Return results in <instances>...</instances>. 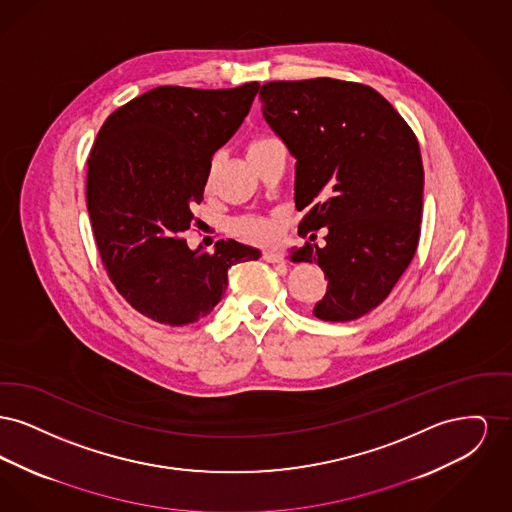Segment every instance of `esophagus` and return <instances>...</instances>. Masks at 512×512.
Instances as JSON below:
<instances>
[{
  "instance_id": "esophagus-1",
  "label": "esophagus",
  "mask_w": 512,
  "mask_h": 512,
  "mask_svg": "<svg viewBox=\"0 0 512 512\" xmlns=\"http://www.w3.org/2000/svg\"><path fill=\"white\" fill-rule=\"evenodd\" d=\"M263 259L272 265H280V263H284V253L278 249H267V251H263Z\"/></svg>"
}]
</instances>
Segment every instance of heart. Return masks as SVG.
I'll return each instance as SVG.
<instances>
[{"label": "heart", "instance_id": "heart-1", "mask_svg": "<svg viewBox=\"0 0 512 512\" xmlns=\"http://www.w3.org/2000/svg\"><path fill=\"white\" fill-rule=\"evenodd\" d=\"M272 138H257L249 144V151H253L255 147L263 146L270 142ZM234 230L249 242H257V244H268L276 238V224L274 220L265 219V217H247V219L238 220L234 224Z\"/></svg>", "mask_w": 512, "mask_h": 512}]
</instances>
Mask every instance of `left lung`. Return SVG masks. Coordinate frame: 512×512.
I'll return each mask as SVG.
<instances>
[{
	"label": "left lung",
	"instance_id": "obj_1",
	"mask_svg": "<svg viewBox=\"0 0 512 512\" xmlns=\"http://www.w3.org/2000/svg\"><path fill=\"white\" fill-rule=\"evenodd\" d=\"M263 117L295 157L299 234L326 228V244L292 247L293 263L328 278L315 317L347 322L378 307L414 257L424 169L416 136L374 88L334 78L261 88ZM315 234H311L313 242Z\"/></svg>",
	"mask_w": 512,
	"mask_h": 512
}]
</instances>
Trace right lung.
Wrapping results in <instances>:
<instances>
[{
  "label": "right lung",
  "instance_id": "1",
  "mask_svg": "<svg viewBox=\"0 0 512 512\" xmlns=\"http://www.w3.org/2000/svg\"><path fill=\"white\" fill-rule=\"evenodd\" d=\"M259 88L159 86L99 130L86 178L99 255L122 297L155 322L184 326L207 317L226 292L228 268L261 257L234 240L209 253L180 238L194 222L215 151L242 126Z\"/></svg>",
  "mask_w": 512,
  "mask_h": 512
}]
</instances>
